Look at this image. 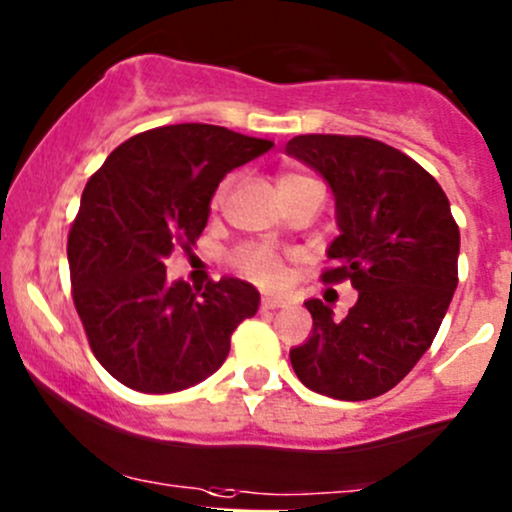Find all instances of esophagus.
I'll list each match as a JSON object with an SVG mask.
<instances>
[{
	"instance_id": "34e87169",
	"label": "esophagus",
	"mask_w": 512,
	"mask_h": 512,
	"mask_svg": "<svg viewBox=\"0 0 512 512\" xmlns=\"http://www.w3.org/2000/svg\"><path fill=\"white\" fill-rule=\"evenodd\" d=\"M286 301L282 299V296H262L260 301V308L262 311H274V308H284Z\"/></svg>"
}]
</instances>
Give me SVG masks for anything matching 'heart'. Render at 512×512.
<instances>
[{
	"mask_svg": "<svg viewBox=\"0 0 512 512\" xmlns=\"http://www.w3.org/2000/svg\"><path fill=\"white\" fill-rule=\"evenodd\" d=\"M308 179H311V177H306V174L284 172V174H279V189L291 187V184H299V182H308ZM228 187H230L228 179H226V182L218 184L216 194H213V199H211L213 206L223 204ZM233 262H235V267H238L240 274H245V277H250L252 282L265 284V286L277 284L279 279H282V272H284L282 257H279V252L272 250L269 245H245V247H240V250L235 252Z\"/></svg>",
	"mask_w": 512,
	"mask_h": 512,
	"instance_id": "1",
	"label": "heart"
}]
</instances>
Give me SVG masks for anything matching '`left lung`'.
<instances>
[{
    "label": "left lung",
    "instance_id": "1",
    "mask_svg": "<svg viewBox=\"0 0 512 512\" xmlns=\"http://www.w3.org/2000/svg\"><path fill=\"white\" fill-rule=\"evenodd\" d=\"M286 153L323 174L340 235L325 284L350 279L357 303L342 320L306 301L313 330L289 352L303 386L338 401L386 393L428 352L457 289L459 226L447 194L401 150L364 136H296Z\"/></svg>",
    "mask_w": 512,
    "mask_h": 512
}]
</instances>
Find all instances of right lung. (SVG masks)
I'll use <instances>...</instances> for the list:
<instances>
[{
  "mask_svg": "<svg viewBox=\"0 0 512 512\" xmlns=\"http://www.w3.org/2000/svg\"><path fill=\"white\" fill-rule=\"evenodd\" d=\"M209 123H177L121 143L89 177L67 238L72 301L101 367L133 391L189 389L226 362L230 335L260 294L226 277L192 291L165 257L199 240L230 170L272 148Z\"/></svg>",
  "mask_w": 512,
  "mask_h": 512,
  "instance_id": "add662e5",
  "label": "right lung"
}]
</instances>
